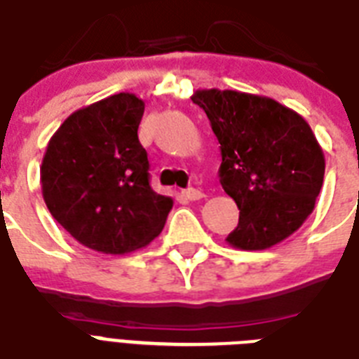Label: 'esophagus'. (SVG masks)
<instances>
[{"instance_id": "34e87169", "label": "esophagus", "mask_w": 359, "mask_h": 359, "mask_svg": "<svg viewBox=\"0 0 359 359\" xmlns=\"http://www.w3.org/2000/svg\"><path fill=\"white\" fill-rule=\"evenodd\" d=\"M183 196H185L187 201H201L202 196H204V193L198 189H185L183 191Z\"/></svg>"}]
</instances>
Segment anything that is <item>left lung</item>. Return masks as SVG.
I'll list each match as a JSON object with an SVG mask.
<instances>
[{
  "label": "left lung",
  "mask_w": 359,
  "mask_h": 359,
  "mask_svg": "<svg viewBox=\"0 0 359 359\" xmlns=\"http://www.w3.org/2000/svg\"><path fill=\"white\" fill-rule=\"evenodd\" d=\"M191 100L219 142V182L241 210L227 244L266 250L292 236L316 206L325 157L297 111L257 94L201 88Z\"/></svg>",
  "instance_id": "8db88e82"
}]
</instances>
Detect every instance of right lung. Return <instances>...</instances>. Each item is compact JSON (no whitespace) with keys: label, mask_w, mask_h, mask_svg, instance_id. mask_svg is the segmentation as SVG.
Instances as JSON below:
<instances>
[{"label":"right lung","mask_w":359,"mask_h":359,"mask_svg":"<svg viewBox=\"0 0 359 359\" xmlns=\"http://www.w3.org/2000/svg\"><path fill=\"white\" fill-rule=\"evenodd\" d=\"M144 100L118 93L74 111L48 140L41 193L48 212L83 246L107 255L145 248L174 201L149 185L138 140Z\"/></svg>","instance_id":"1"}]
</instances>
